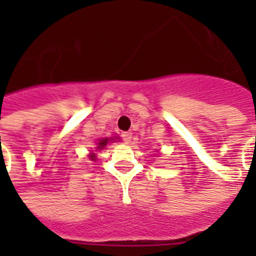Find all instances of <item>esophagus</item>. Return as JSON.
Instances as JSON below:
<instances>
[{"mask_svg":"<svg viewBox=\"0 0 256 256\" xmlns=\"http://www.w3.org/2000/svg\"><path fill=\"white\" fill-rule=\"evenodd\" d=\"M132 137H133V134L130 133V132H126V133H122V140L126 142V144H128L130 141H132Z\"/></svg>","mask_w":256,"mask_h":256,"instance_id":"obj_1","label":"esophagus"}]
</instances>
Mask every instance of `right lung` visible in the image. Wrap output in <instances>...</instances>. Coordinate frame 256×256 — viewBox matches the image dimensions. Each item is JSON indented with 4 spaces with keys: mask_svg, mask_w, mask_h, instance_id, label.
Segmentation results:
<instances>
[{
    "mask_svg": "<svg viewBox=\"0 0 256 256\" xmlns=\"http://www.w3.org/2000/svg\"><path fill=\"white\" fill-rule=\"evenodd\" d=\"M106 142H108V140H106H106H100V142H98V146H97V148H98V150H102V146H106ZM90 158H92V160H94L96 156L92 155Z\"/></svg>",
    "mask_w": 256,
    "mask_h": 256,
    "instance_id": "right-lung-1",
    "label": "right lung"
}]
</instances>
